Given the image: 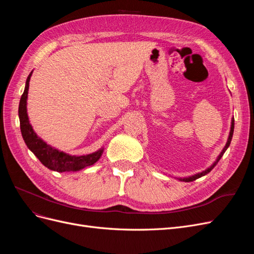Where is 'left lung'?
Instances as JSON below:
<instances>
[{"label": "left lung", "mask_w": 254, "mask_h": 254, "mask_svg": "<svg viewBox=\"0 0 254 254\" xmlns=\"http://www.w3.org/2000/svg\"><path fill=\"white\" fill-rule=\"evenodd\" d=\"M233 131H234V118H232V120H231V127H230V132H229L228 140H227V143H226V145H225V147L222 148V150L220 151V153L217 156L216 160L214 161L213 164H211V166L205 168L204 171H202V172H200V173H197V174H195V175H191V176H189V177H174V178L178 179V180H180V181H184V182H190V181H194V180H196V179H198V178H200V177H202V176H205L206 174H209V173L213 170L214 166L218 163V161L220 160V158H221L222 156H224V153H225L226 150L228 149V147L230 146V143H231V140H232Z\"/></svg>", "instance_id": "left-lung-1"}]
</instances>
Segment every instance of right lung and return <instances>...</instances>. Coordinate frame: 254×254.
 Wrapping results in <instances>:
<instances>
[{
	"label": "right lung",
	"instance_id": "obj_1",
	"mask_svg": "<svg viewBox=\"0 0 254 254\" xmlns=\"http://www.w3.org/2000/svg\"><path fill=\"white\" fill-rule=\"evenodd\" d=\"M33 71L29 73L25 82V89L20 99L19 104V119L20 128L23 140H24L28 149L40 160V162L48 167L49 170L64 173V172H78L86 168L87 166L93 165L99 160L104 152V147L98 150L91 152L89 155L82 156H72L70 153L61 151L55 147H53L44 140L38 135L33 126L30 125L29 118L27 114V95L29 81L32 77Z\"/></svg>",
	"mask_w": 254,
	"mask_h": 254
}]
</instances>
